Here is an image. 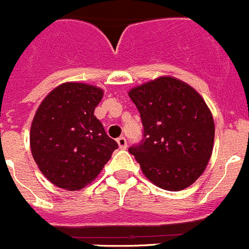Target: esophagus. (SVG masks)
<instances>
[{
	"instance_id": "1",
	"label": "esophagus",
	"mask_w": 249,
	"mask_h": 249,
	"mask_svg": "<svg viewBox=\"0 0 249 249\" xmlns=\"http://www.w3.org/2000/svg\"><path fill=\"white\" fill-rule=\"evenodd\" d=\"M117 144H119V147L120 149H122V150H124L125 147H127V140H125V138L124 137H120V138H117Z\"/></svg>"
}]
</instances>
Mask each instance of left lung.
I'll list each match as a JSON object with an SVG mask.
<instances>
[{
	"label": "left lung",
	"instance_id": "1",
	"mask_svg": "<svg viewBox=\"0 0 249 249\" xmlns=\"http://www.w3.org/2000/svg\"><path fill=\"white\" fill-rule=\"evenodd\" d=\"M144 139L129 152L142 174L159 188L179 191L193 185L207 167L214 144V120L200 93L184 81L161 76L132 88Z\"/></svg>",
	"mask_w": 249,
	"mask_h": 249
}]
</instances>
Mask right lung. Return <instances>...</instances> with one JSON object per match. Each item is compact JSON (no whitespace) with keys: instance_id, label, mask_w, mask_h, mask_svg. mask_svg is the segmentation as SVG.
<instances>
[{"instance_id":"1","label":"right lung","mask_w":249,"mask_h":249,"mask_svg":"<svg viewBox=\"0 0 249 249\" xmlns=\"http://www.w3.org/2000/svg\"><path fill=\"white\" fill-rule=\"evenodd\" d=\"M104 90L82 82H65L48 93L30 129L31 154L55 186L80 190L102 172L117 142L105 133L94 109Z\"/></svg>"}]
</instances>
